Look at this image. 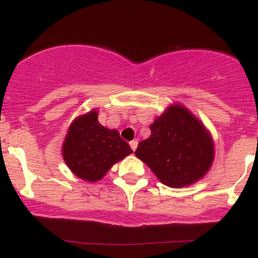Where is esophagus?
<instances>
[{"mask_svg":"<svg viewBox=\"0 0 258 258\" xmlns=\"http://www.w3.org/2000/svg\"><path fill=\"white\" fill-rule=\"evenodd\" d=\"M130 146H131V148H132V150L133 152H135L136 149H137V146H138V142L137 141H131L130 142Z\"/></svg>","mask_w":258,"mask_h":258,"instance_id":"1","label":"esophagus"}]
</instances>
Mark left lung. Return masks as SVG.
I'll use <instances>...</instances> for the list:
<instances>
[{
  "label": "left lung",
  "instance_id": "left-lung-1",
  "mask_svg": "<svg viewBox=\"0 0 258 258\" xmlns=\"http://www.w3.org/2000/svg\"><path fill=\"white\" fill-rule=\"evenodd\" d=\"M150 137L135 154L172 188L197 182L214 160V143L199 120L180 105L170 106L150 126Z\"/></svg>",
  "mask_w": 258,
  "mask_h": 258
}]
</instances>
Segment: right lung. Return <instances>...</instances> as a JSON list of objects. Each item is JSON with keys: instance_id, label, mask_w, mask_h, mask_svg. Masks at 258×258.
<instances>
[{"instance_id": "obj_1", "label": "right lung", "mask_w": 258, "mask_h": 258, "mask_svg": "<svg viewBox=\"0 0 258 258\" xmlns=\"http://www.w3.org/2000/svg\"><path fill=\"white\" fill-rule=\"evenodd\" d=\"M97 117L96 110L78 117L63 144V158L68 167L88 182L99 180L115 162L132 153L120 133L105 128Z\"/></svg>"}]
</instances>
